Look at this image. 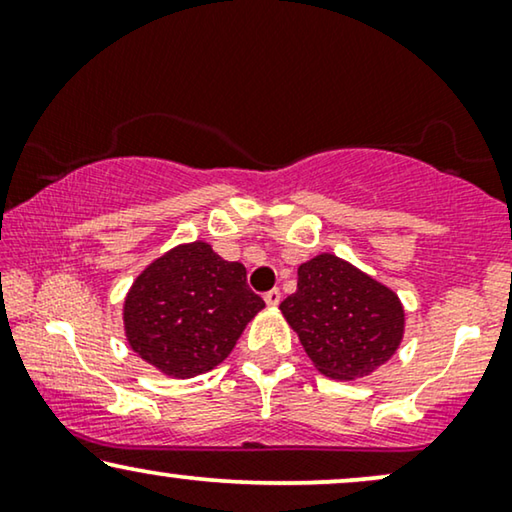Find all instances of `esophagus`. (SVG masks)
Instances as JSON below:
<instances>
[{
  "label": "esophagus",
  "mask_w": 512,
  "mask_h": 512,
  "mask_svg": "<svg viewBox=\"0 0 512 512\" xmlns=\"http://www.w3.org/2000/svg\"><path fill=\"white\" fill-rule=\"evenodd\" d=\"M263 298H265V303H268V307H277L279 303H282V291L272 289V291L265 293Z\"/></svg>",
  "instance_id": "obj_1"
}]
</instances>
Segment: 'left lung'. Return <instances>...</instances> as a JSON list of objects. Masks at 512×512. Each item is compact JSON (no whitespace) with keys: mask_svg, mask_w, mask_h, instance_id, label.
Listing matches in <instances>:
<instances>
[{"mask_svg":"<svg viewBox=\"0 0 512 512\" xmlns=\"http://www.w3.org/2000/svg\"><path fill=\"white\" fill-rule=\"evenodd\" d=\"M279 310L312 366L331 380L373 375L405 335L398 293L331 251L300 263L298 289Z\"/></svg>","mask_w":512,"mask_h":512,"instance_id":"obj_1","label":"left lung"}]
</instances>
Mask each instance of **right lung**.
Segmentation results:
<instances>
[{"instance_id": "right-lung-1", "label": "right lung", "mask_w": 512, "mask_h": 512, "mask_svg": "<svg viewBox=\"0 0 512 512\" xmlns=\"http://www.w3.org/2000/svg\"><path fill=\"white\" fill-rule=\"evenodd\" d=\"M265 307L247 268L205 240L181 242L146 265L123 300V331L139 359L174 380L219 366Z\"/></svg>"}]
</instances>
